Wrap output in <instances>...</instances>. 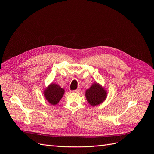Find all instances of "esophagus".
Wrapping results in <instances>:
<instances>
[{
    "label": "esophagus",
    "instance_id": "obj_1",
    "mask_svg": "<svg viewBox=\"0 0 154 154\" xmlns=\"http://www.w3.org/2000/svg\"><path fill=\"white\" fill-rule=\"evenodd\" d=\"M80 89H79V88H77V89H76V90H75V91H73V92L78 94V93L80 92Z\"/></svg>",
    "mask_w": 154,
    "mask_h": 154
}]
</instances>
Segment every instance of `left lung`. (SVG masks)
I'll use <instances>...</instances> for the list:
<instances>
[{
  "label": "left lung",
  "instance_id": "obj_1",
  "mask_svg": "<svg viewBox=\"0 0 154 154\" xmlns=\"http://www.w3.org/2000/svg\"><path fill=\"white\" fill-rule=\"evenodd\" d=\"M107 97V91L100 84L94 82L88 89L85 91V97L91 106L95 107L106 100Z\"/></svg>",
  "mask_w": 154,
  "mask_h": 154
}]
</instances>
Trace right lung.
<instances>
[{
    "instance_id": "1",
    "label": "right lung",
    "mask_w": 154,
    "mask_h": 154,
    "mask_svg": "<svg viewBox=\"0 0 154 154\" xmlns=\"http://www.w3.org/2000/svg\"><path fill=\"white\" fill-rule=\"evenodd\" d=\"M64 92V89L59 85L52 82L45 88L44 95L48 103L52 106H55L61 100Z\"/></svg>"
}]
</instances>
